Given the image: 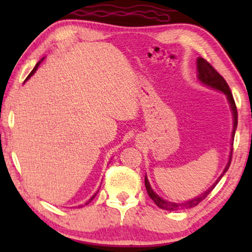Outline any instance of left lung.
I'll return each instance as SVG.
<instances>
[{
  "instance_id": "obj_1",
  "label": "left lung",
  "mask_w": 252,
  "mask_h": 252,
  "mask_svg": "<svg viewBox=\"0 0 252 252\" xmlns=\"http://www.w3.org/2000/svg\"><path fill=\"white\" fill-rule=\"evenodd\" d=\"M196 66H197V79L202 82L203 85L206 86V87L215 89V91L221 92L226 95L227 101H228L229 106H230V111H232V115H233V132H232V147H233L234 136H235V130L237 127V110H236L235 102H234L233 95H232V93H230L228 85H227L225 79H223L221 75H220L218 72H217L215 68L211 66V64L208 63L204 58L198 57L197 62H196ZM232 154H233V148L230 149L229 159H228V163H227V165H226L225 170L222 171V173L220 174V177L218 179H217V181L215 182V184H213L211 187L208 189V190L202 192L201 195L197 196V197L191 198V199H189V201L181 202V203L168 202V201H166V199L161 198L160 196H158L156 192L153 190V188H151V186L149 184V180H148V178L146 175V177H144V185H146L148 195H149L150 198L153 199L155 203H156V205L158 206V208L166 210V211H179V210L194 208V206L199 204V203H201L203 199H204L206 196H208L210 192L212 191V189L216 187L217 184L220 181V179L225 175V173L227 172V170H228V167L230 165V161H232Z\"/></svg>"
}]
</instances>
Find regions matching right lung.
Wrapping results in <instances>:
<instances>
[{
	"label": "right lung",
	"mask_w": 252,
	"mask_h": 252,
	"mask_svg": "<svg viewBox=\"0 0 252 252\" xmlns=\"http://www.w3.org/2000/svg\"><path fill=\"white\" fill-rule=\"evenodd\" d=\"M43 60H44V57H43V58H42V60H41L40 62H37V63H36V65H35V67H34V68H33V70H32V72H31V73L29 74V77H27V78H26V80H29V79H30L31 77H32V75H33L34 73H35V71L37 70V67H39V65L41 64V62H42ZM26 80H25V81H26ZM98 190H99V189H98ZM98 190H97V191H96V192H95V194H94V195H93V196H92V197H91V198H89L87 202H86V204H85V205H87V204H89V203H91V202L93 201V199H94V198H95V196H96V195H97V192H98ZM79 208H82V205H80V206H79Z\"/></svg>",
	"instance_id": "right-lung-1"
}]
</instances>
